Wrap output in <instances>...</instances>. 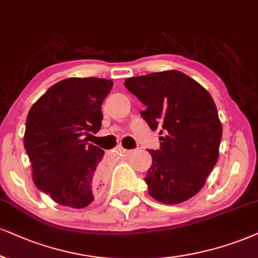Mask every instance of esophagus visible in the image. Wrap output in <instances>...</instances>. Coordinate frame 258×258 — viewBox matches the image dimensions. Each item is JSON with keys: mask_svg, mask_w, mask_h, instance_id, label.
I'll return each instance as SVG.
<instances>
[{"mask_svg": "<svg viewBox=\"0 0 258 258\" xmlns=\"http://www.w3.org/2000/svg\"><path fill=\"white\" fill-rule=\"evenodd\" d=\"M116 152L118 154H126V153H129L130 151H128V149H125V148H123V147H117L116 148Z\"/></svg>", "mask_w": 258, "mask_h": 258, "instance_id": "1", "label": "esophagus"}]
</instances>
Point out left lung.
I'll use <instances>...</instances> for the list:
<instances>
[{
	"mask_svg": "<svg viewBox=\"0 0 258 258\" xmlns=\"http://www.w3.org/2000/svg\"><path fill=\"white\" fill-rule=\"evenodd\" d=\"M124 86L145 105L141 116L160 129V148L149 149L145 182L158 201L174 205L196 195L217 164L222 126L211 94L177 71L126 79Z\"/></svg>",
	"mask_w": 258,
	"mask_h": 258,
	"instance_id": "obj_1",
	"label": "left lung"
}]
</instances>
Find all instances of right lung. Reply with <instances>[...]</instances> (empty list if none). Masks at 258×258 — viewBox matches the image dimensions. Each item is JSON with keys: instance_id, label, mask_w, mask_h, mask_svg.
<instances>
[{"instance_id": "add662e5", "label": "right lung", "mask_w": 258, "mask_h": 258, "mask_svg": "<svg viewBox=\"0 0 258 258\" xmlns=\"http://www.w3.org/2000/svg\"><path fill=\"white\" fill-rule=\"evenodd\" d=\"M112 86L106 79H66L27 114L24 146L33 182L58 205L84 208L99 192L104 151L87 141L100 130L101 104Z\"/></svg>"}]
</instances>
